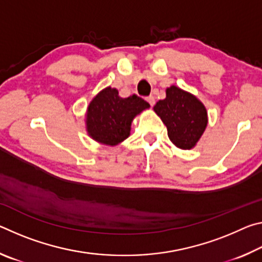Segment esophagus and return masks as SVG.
Returning a JSON list of instances; mask_svg holds the SVG:
<instances>
[{
  "mask_svg": "<svg viewBox=\"0 0 262 262\" xmlns=\"http://www.w3.org/2000/svg\"><path fill=\"white\" fill-rule=\"evenodd\" d=\"M147 101L150 104V106H151V107L155 105V98H154L152 96H149L148 98H147Z\"/></svg>",
  "mask_w": 262,
  "mask_h": 262,
  "instance_id": "esophagus-1",
  "label": "esophagus"
}]
</instances>
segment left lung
Segmentation results:
<instances>
[{
    "label": "left lung",
    "instance_id": "8db88e82",
    "mask_svg": "<svg viewBox=\"0 0 262 262\" xmlns=\"http://www.w3.org/2000/svg\"><path fill=\"white\" fill-rule=\"evenodd\" d=\"M154 111L167 128L168 139L183 150L193 149L208 125V113L196 97L176 85L166 89V98Z\"/></svg>",
    "mask_w": 262,
    "mask_h": 262
}]
</instances>
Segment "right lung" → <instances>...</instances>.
Returning <instances> with one entry per match:
<instances>
[{
	"label": "right lung",
	"instance_id": "obj_1",
	"mask_svg": "<svg viewBox=\"0 0 262 262\" xmlns=\"http://www.w3.org/2000/svg\"><path fill=\"white\" fill-rule=\"evenodd\" d=\"M149 107L147 101L136 95L122 98L117 89L105 88L92 98L86 108L88 135L100 144L118 145L130 135L136 115Z\"/></svg>",
	"mask_w": 262,
	"mask_h": 262
}]
</instances>
